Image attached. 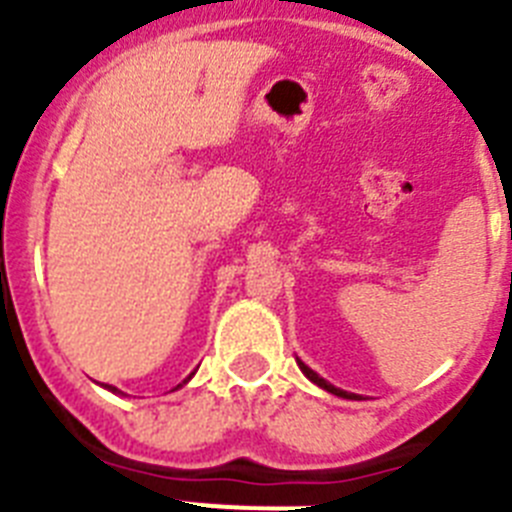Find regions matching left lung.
Returning <instances> with one entry per match:
<instances>
[{
  "mask_svg": "<svg viewBox=\"0 0 512 512\" xmlns=\"http://www.w3.org/2000/svg\"><path fill=\"white\" fill-rule=\"evenodd\" d=\"M297 366H300V369H302V374H305V377L310 379V382H315V384H318V387H323V390H325V392H330V395L346 397V400H354V397H356V395H351V392H343V390H338V387H333V384H330V382H325V379L320 377V374H315V372H312L310 366H307V364H302L300 359H297Z\"/></svg>",
  "mask_w": 512,
  "mask_h": 512,
  "instance_id": "left-lung-1",
  "label": "left lung"
}]
</instances>
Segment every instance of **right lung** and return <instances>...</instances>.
Segmentation results:
<instances>
[{
  "instance_id": "1",
  "label": "right lung",
  "mask_w": 512,
  "mask_h": 512,
  "mask_svg": "<svg viewBox=\"0 0 512 512\" xmlns=\"http://www.w3.org/2000/svg\"><path fill=\"white\" fill-rule=\"evenodd\" d=\"M189 377H192V374H189ZM187 379H184V382H187ZM104 387H107V390H110V392H117V387H112V384H104Z\"/></svg>"
}]
</instances>
